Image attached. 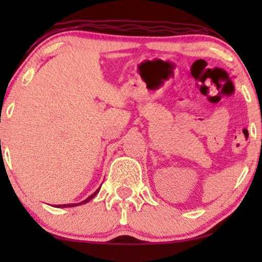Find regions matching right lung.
Instances as JSON below:
<instances>
[{"mask_svg":"<svg viewBox=\"0 0 262 262\" xmlns=\"http://www.w3.org/2000/svg\"><path fill=\"white\" fill-rule=\"evenodd\" d=\"M99 191H100V188L96 189V191H95L94 193H93L92 195H89L87 199L83 200V202H81V203H77V204H64V205H56L55 207H73V206H78V205H82V204H85V203H88L89 200H92L93 198H94V196H95V195L98 194V193H99Z\"/></svg>","mask_w":262,"mask_h":262,"instance_id":"obj_1","label":"right lung"}]
</instances>
